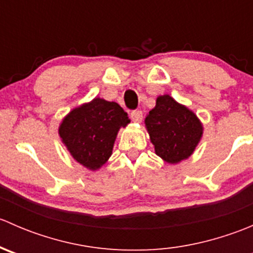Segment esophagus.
I'll list each match as a JSON object with an SVG mask.
<instances>
[{
  "label": "esophagus",
  "mask_w": 253,
  "mask_h": 253,
  "mask_svg": "<svg viewBox=\"0 0 253 253\" xmlns=\"http://www.w3.org/2000/svg\"><path fill=\"white\" fill-rule=\"evenodd\" d=\"M131 119L134 122H141L143 120V112L141 110H133L131 112Z\"/></svg>",
  "instance_id": "esophagus-1"
}]
</instances>
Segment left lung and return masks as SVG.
I'll return each instance as SVG.
<instances>
[{
    "label": "left lung",
    "instance_id": "obj_1",
    "mask_svg": "<svg viewBox=\"0 0 253 253\" xmlns=\"http://www.w3.org/2000/svg\"><path fill=\"white\" fill-rule=\"evenodd\" d=\"M145 127L157 155L170 164L187 159L203 133L197 116L170 95L158 96L155 108L145 117Z\"/></svg>",
    "mask_w": 253,
    "mask_h": 253
}]
</instances>
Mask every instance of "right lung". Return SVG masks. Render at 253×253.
Segmentation results:
<instances>
[{"label":"right lung","mask_w":253,"mask_h":253,"mask_svg":"<svg viewBox=\"0 0 253 253\" xmlns=\"http://www.w3.org/2000/svg\"><path fill=\"white\" fill-rule=\"evenodd\" d=\"M127 124V112L119 104L95 98L73 109L61 122L58 133L79 164L98 170L111 157L117 132Z\"/></svg>","instance_id":"add662e5"}]
</instances>
